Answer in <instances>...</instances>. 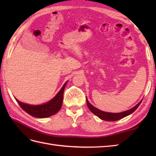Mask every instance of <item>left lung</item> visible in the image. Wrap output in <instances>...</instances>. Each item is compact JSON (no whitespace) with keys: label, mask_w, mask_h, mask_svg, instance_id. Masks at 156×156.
Segmentation results:
<instances>
[{"label":"left lung","mask_w":156,"mask_h":156,"mask_svg":"<svg viewBox=\"0 0 156 156\" xmlns=\"http://www.w3.org/2000/svg\"><path fill=\"white\" fill-rule=\"evenodd\" d=\"M142 100L139 102L137 105L135 106L134 107H133L131 109H129L128 111H126L122 112H119V113H113V112H104L102 111L99 109L97 108L94 107V106H92L90 102H88V99L87 98V103L88 105V108L90 109V111L92 112V113L94 114L96 116H97L98 117L101 119L102 120L104 121H115L119 120V119H121L122 118H124L127 116L131 114L132 112H133L136 109L138 108L139 106L141 104Z\"/></svg>","instance_id":"obj_1"}]
</instances>
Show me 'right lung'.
Instances as JSON below:
<instances>
[{
    "label": "right lung",
    "mask_w": 156,
    "mask_h": 156,
    "mask_svg": "<svg viewBox=\"0 0 156 156\" xmlns=\"http://www.w3.org/2000/svg\"><path fill=\"white\" fill-rule=\"evenodd\" d=\"M68 82V81H67ZM67 82L63 86L61 90L58 92V93L55 96L54 98L51 101L46 102L44 105H31L28 104L23 103L20 102L17 99H16L23 110H24L28 114L37 118H45L50 117L55 115L61 108L63 102V94H64V88Z\"/></svg>",
    "instance_id": "right-lung-1"
}]
</instances>
